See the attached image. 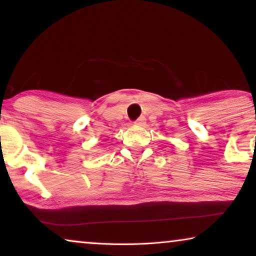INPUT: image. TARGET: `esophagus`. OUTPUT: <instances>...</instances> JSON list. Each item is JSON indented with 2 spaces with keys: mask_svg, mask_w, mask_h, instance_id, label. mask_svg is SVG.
<instances>
[{
  "mask_svg": "<svg viewBox=\"0 0 256 256\" xmlns=\"http://www.w3.org/2000/svg\"><path fill=\"white\" fill-rule=\"evenodd\" d=\"M134 124H136V126H140V127H143V126L146 124V118L144 116H141V118H138V120H136Z\"/></svg>",
  "mask_w": 256,
  "mask_h": 256,
  "instance_id": "obj_1",
  "label": "esophagus"
}]
</instances>
